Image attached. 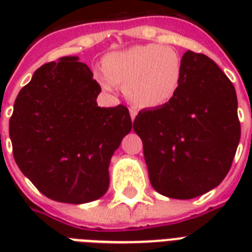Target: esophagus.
Returning a JSON list of instances; mask_svg holds the SVG:
<instances>
[{"label": "esophagus", "instance_id": "34e87169", "mask_svg": "<svg viewBox=\"0 0 252 252\" xmlns=\"http://www.w3.org/2000/svg\"><path fill=\"white\" fill-rule=\"evenodd\" d=\"M129 114H130V119H132V122H133L134 118L137 116V110H136L134 107H130V108H129Z\"/></svg>", "mask_w": 252, "mask_h": 252}]
</instances>
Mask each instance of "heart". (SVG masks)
<instances>
[{"mask_svg": "<svg viewBox=\"0 0 252 252\" xmlns=\"http://www.w3.org/2000/svg\"><path fill=\"white\" fill-rule=\"evenodd\" d=\"M102 69L96 80L103 90L114 93L116 85H120L126 98L141 108H157L171 102L184 72L179 53L156 43L108 53Z\"/></svg>", "mask_w": 252, "mask_h": 252, "instance_id": "heart-1", "label": "heart"}]
</instances>
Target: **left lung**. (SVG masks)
<instances>
[{"label": "left lung", "instance_id": "8db88e82", "mask_svg": "<svg viewBox=\"0 0 252 252\" xmlns=\"http://www.w3.org/2000/svg\"><path fill=\"white\" fill-rule=\"evenodd\" d=\"M182 60L183 81L174 99L140 111L133 129L142 140L154 189L188 200L209 192L226 176L241 124L235 89L219 65L192 51Z\"/></svg>", "mask_w": 252, "mask_h": 252}]
</instances>
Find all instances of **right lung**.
I'll return each instance as SVG.
<instances>
[{"mask_svg":"<svg viewBox=\"0 0 252 252\" xmlns=\"http://www.w3.org/2000/svg\"><path fill=\"white\" fill-rule=\"evenodd\" d=\"M100 86L77 56L37 69L18 94L9 133L23 175L49 199L85 204L110 186L111 158L132 129L123 104L99 107Z\"/></svg>","mask_w":252,"mask_h":252,"instance_id":"right-lung-1","label":"right lung"}]
</instances>
